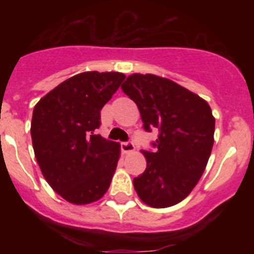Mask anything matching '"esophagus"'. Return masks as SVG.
Listing matches in <instances>:
<instances>
[{"mask_svg": "<svg viewBox=\"0 0 254 254\" xmlns=\"http://www.w3.org/2000/svg\"><path fill=\"white\" fill-rule=\"evenodd\" d=\"M121 149H122V151L125 152V154H129V152L134 151V145L131 141H127V142L121 143Z\"/></svg>", "mask_w": 254, "mask_h": 254, "instance_id": "esophagus-1", "label": "esophagus"}]
</instances>
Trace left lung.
<instances>
[{"mask_svg": "<svg viewBox=\"0 0 254 254\" xmlns=\"http://www.w3.org/2000/svg\"><path fill=\"white\" fill-rule=\"evenodd\" d=\"M122 90L138 107L143 129L158 128L155 151L142 150L146 169L133 179L142 202L164 208L192 192L205 172L214 145L210 105L186 87L160 76L133 73Z\"/></svg>", "mask_w": 254, "mask_h": 254, "instance_id": "8db88e82", "label": "left lung"}]
</instances>
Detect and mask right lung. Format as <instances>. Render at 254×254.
<instances>
[{"label": "right lung", "mask_w": 254, "mask_h": 254, "mask_svg": "<svg viewBox=\"0 0 254 254\" xmlns=\"http://www.w3.org/2000/svg\"><path fill=\"white\" fill-rule=\"evenodd\" d=\"M125 77L121 72L78 73L34 107L30 133L35 158L49 186L68 202H95L111 186L121 146L95 129L102 108Z\"/></svg>", "instance_id": "right-lung-1"}]
</instances>
